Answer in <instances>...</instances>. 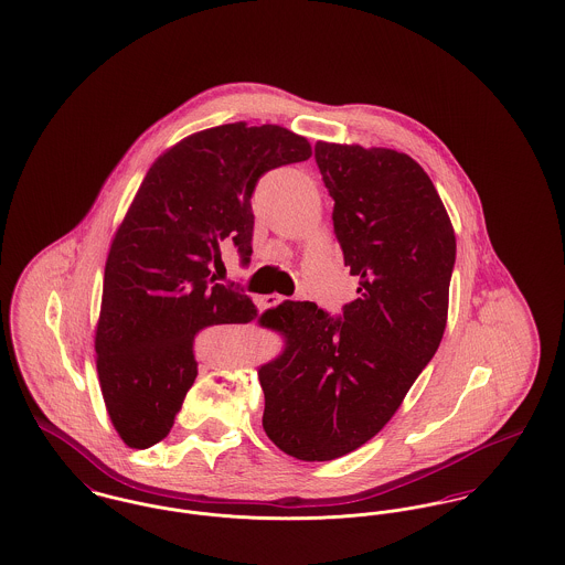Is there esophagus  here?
<instances>
[{
    "instance_id": "1",
    "label": "esophagus",
    "mask_w": 565,
    "mask_h": 565,
    "mask_svg": "<svg viewBox=\"0 0 565 565\" xmlns=\"http://www.w3.org/2000/svg\"><path fill=\"white\" fill-rule=\"evenodd\" d=\"M281 301H284V297H279V295H266V297H262V307H275Z\"/></svg>"
}]
</instances>
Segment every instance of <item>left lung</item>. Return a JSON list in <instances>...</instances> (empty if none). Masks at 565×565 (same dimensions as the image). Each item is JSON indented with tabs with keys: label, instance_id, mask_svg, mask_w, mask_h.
I'll return each instance as SVG.
<instances>
[{
	"label": "left lung",
	"instance_id": "8db88e82",
	"mask_svg": "<svg viewBox=\"0 0 565 565\" xmlns=\"http://www.w3.org/2000/svg\"><path fill=\"white\" fill-rule=\"evenodd\" d=\"M333 227L359 297L331 318L288 301L262 316L284 350L258 367L262 426L288 456L324 462L379 435L443 340L456 234L430 175L408 154L316 143Z\"/></svg>",
	"mask_w": 565,
	"mask_h": 565
}]
</instances>
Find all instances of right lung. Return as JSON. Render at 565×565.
I'll use <instances>...</instances> for the list:
<instances>
[{
    "label": "right lung",
    "instance_id": "1",
    "mask_svg": "<svg viewBox=\"0 0 565 565\" xmlns=\"http://www.w3.org/2000/svg\"><path fill=\"white\" fill-rule=\"evenodd\" d=\"M309 157L292 130L234 122L184 137L150 166L111 241L94 331L105 408L132 449L170 435L198 376L195 335L256 318L211 268L230 243L249 262L260 175Z\"/></svg>",
    "mask_w": 565,
    "mask_h": 565
}]
</instances>
